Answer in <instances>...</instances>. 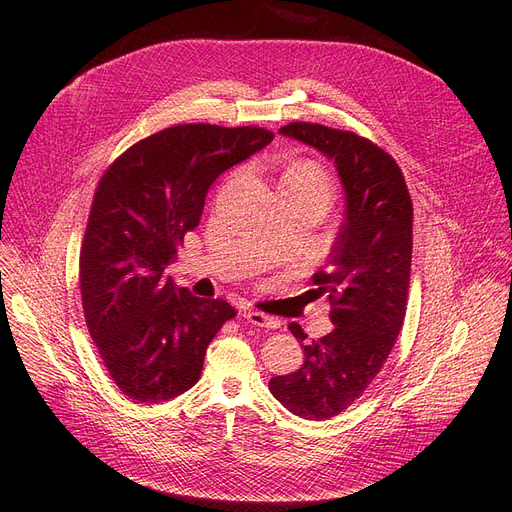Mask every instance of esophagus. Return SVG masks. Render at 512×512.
I'll list each match as a JSON object with an SVG mask.
<instances>
[{"mask_svg":"<svg viewBox=\"0 0 512 512\" xmlns=\"http://www.w3.org/2000/svg\"><path fill=\"white\" fill-rule=\"evenodd\" d=\"M242 317H245L249 324L259 326V328H280V321L276 317H270V315H265L261 311H251L249 309V311L242 313Z\"/></svg>","mask_w":512,"mask_h":512,"instance_id":"obj_1","label":"esophagus"}]
</instances>
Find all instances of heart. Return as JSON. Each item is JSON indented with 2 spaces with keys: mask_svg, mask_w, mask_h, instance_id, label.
<instances>
[{
  "mask_svg": "<svg viewBox=\"0 0 512 512\" xmlns=\"http://www.w3.org/2000/svg\"><path fill=\"white\" fill-rule=\"evenodd\" d=\"M282 182H297V184H307V186L324 188V191H328V176L324 168L309 159L297 161V164L290 166L282 176Z\"/></svg>",
  "mask_w": 512,
  "mask_h": 512,
  "instance_id": "heart-1",
  "label": "heart"
}]
</instances>
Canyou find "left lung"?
<instances>
[{"label":"left lung","instance_id":"8db88e82","mask_svg":"<svg viewBox=\"0 0 512 512\" xmlns=\"http://www.w3.org/2000/svg\"><path fill=\"white\" fill-rule=\"evenodd\" d=\"M286 137L334 159L346 195V218L326 270L311 280L330 301L334 330L307 340L299 324L301 369L270 380L272 394L305 419H330L369 388L407 315L413 253V201L390 153L351 130L290 122Z\"/></svg>","mask_w":512,"mask_h":512}]
</instances>
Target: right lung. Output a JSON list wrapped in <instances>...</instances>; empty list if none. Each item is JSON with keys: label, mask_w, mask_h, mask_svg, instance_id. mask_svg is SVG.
I'll return each instance as SVG.
<instances>
[{"label": "right lung", "mask_w": 512, "mask_h": 512, "mask_svg": "<svg viewBox=\"0 0 512 512\" xmlns=\"http://www.w3.org/2000/svg\"><path fill=\"white\" fill-rule=\"evenodd\" d=\"M274 141L259 126L178 124L134 143L101 176L80 249L89 334L132 400L176 398L201 378L209 342L236 315L164 278L199 226L213 180Z\"/></svg>", "instance_id": "add662e5"}]
</instances>
